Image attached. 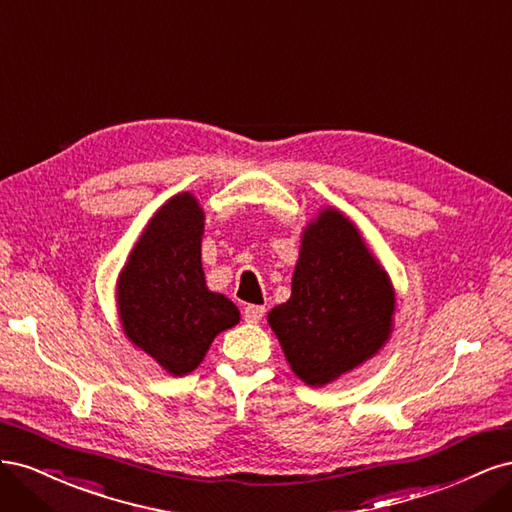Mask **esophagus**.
I'll list each match as a JSON object with an SVG mask.
<instances>
[{"label": "esophagus", "mask_w": 512, "mask_h": 512, "mask_svg": "<svg viewBox=\"0 0 512 512\" xmlns=\"http://www.w3.org/2000/svg\"><path fill=\"white\" fill-rule=\"evenodd\" d=\"M262 316H265V307L262 305H245L243 307L245 322H260Z\"/></svg>", "instance_id": "1"}]
</instances>
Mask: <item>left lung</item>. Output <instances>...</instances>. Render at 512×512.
Wrapping results in <instances>:
<instances>
[{
	"label": "left lung",
	"instance_id": "obj_1",
	"mask_svg": "<svg viewBox=\"0 0 512 512\" xmlns=\"http://www.w3.org/2000/svg\"><path fill=\"white\" fill-rule=\"evenodd\" d=\"M395 297L359 230L327 209L305 228L292 294L269 312L286 359L322 386L374 356L389 339Z\"/></svg>",
	"mask_w": 512,
	"mask_h": 512
}]
</instances>
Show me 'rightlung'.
I'll use <instances>...</instances> for the list:
<instances>
[{
    "mask_svg": "<svg viewBox=\"0 0 512 512\" xmlns=\"http://www.w3.org/2000/svg\"><path fill=\"white\" fill-rule=\"evenodd\" d=\"M203 228L205 213L192 194L170 198L119 275L123 331L173 376L190 374L213 337L239 322L237 305L205 286Z\"/></svg>",
    "mask_w": 512,
    "mask_h": 512,
    "instance_id": "obj_1",
    "label": "right lung"
}]
</instances>
